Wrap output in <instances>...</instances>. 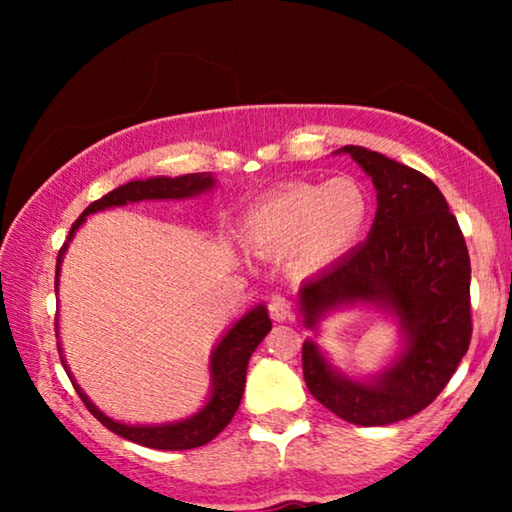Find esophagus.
Listing matches in <instances>:
<instances>
[{"label":"esophagus","instance_id":"34e87169","mask_svg":"<svg viewBox=\"0 0 512 512\" xmlns=\"http://www.w3.org/2000/svg\"><path fill=\"white\" fill-rule=\"evenodd\" d=\"M268 310H270V317L275 319V321L293 319V305H291V300L286 298V296H282V293H275V296L270 298Z\"/></svg>","mask_w":512,"mask_h":512}]
</instances>
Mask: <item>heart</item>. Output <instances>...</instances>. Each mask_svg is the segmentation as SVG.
Here are the masks:
<instances>
[{
  "mask_svg": "<svg viewBox=\"0 0 512 512\" xmlns=\"http://www.w3.org/2000/svg\"><path fill=\"white\" fill-rule=\"evenodd\" d=\"M370 221V195L361 181L335 177L300 181L270 193L244 219V237L265 254L296 249L298 272L331 265L361 240Z\"/></svg>",
  "mask_w": 512,
  "mask_h": 512,
  "instance_id": "heart-1",
  "label": "heart"
}]
</instances>
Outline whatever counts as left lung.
<instances>
[{
	"label": "left lung",
	"mask_w": 512,
	"mask_h": 512,
	"mask_svg": "<svg viewBox=\"0 0 512 512\" xmlns=\"http://www.w3.org/2000/svg\"><path fill=\"white\" fill-rule=\"evenodd\" d=\"M377 191L366 242L300 289L305 326L328 310L373 303L401 321L405 349L373 382L335 373L312 340L303 342V377L317 401L359 426L401 422L436 401L471 345V258L443 193L422 172L363 146H342Z\"/></svg>",
	"instance_id": "8db88e82"
}]
</instances>
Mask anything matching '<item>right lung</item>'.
Returning a JSON list of instances; mask_svg holds the SVG:
<instances>
[{
	"instance_id": "obj_1",
	"label": "right lung",
	"mask_w": 512,
	"mask_h": 512,
	"mask_svg": "<svg viewBox=\"0 0 512 512\" xmlns=\"http://www.w3.org/2000/svg\"><path fill=\"white\" fill-rule=\"evenodd\" d=\"M212 186H214L212 174H184V177H177V179L156 177L146 181H130V184L118 186L111 193L102 195L100 200L90 202V205L83 209L79 219L72 223L67 242L62 244V249L58 251L55 286H58L62 254H65L69 240H72L76 228L86 221L88 214L100 212V209H107V207H121V205H128V202H139V200L191 198V195H198ZM270 328H272V321L268 317V310H265L263 305H258L251 312L244 314V317L237 321L226 335H223V340L216 345L212 354V380H214L212 398H209L207 405L198 412V415H193L191 419H184V422H177V424L128 426V424L114 422V419L102 415V412L88 401V396L83 394L79 384L74 382V377L69 375L65 361H62V366H65L69 380H72L76 394L81 396V401L86 403V408L93 412V417H97V422H102L109 431H114L116 436L132 440V443L137 445L153 447V450H193V447L207 445L209 440L219 436V433L228 426L230 419L235 417L244 394V382H247L249 356L254 354V349L258 345H261V340L268 335Z\"/></svg>"
}]
</instances>
